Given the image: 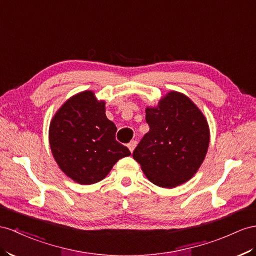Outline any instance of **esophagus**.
I'll return each mask as SVG.
<instances>
[{"label": "esophagus", "instance_id": "obj_1", "mask_svg": "<svg viewBox=\"0 0 256 256\" xmlns=\"http://www.w3.org/2000/svg\"><path fill=\"white\" fill-rule=\"evenodd\" d=\"M136 146H137V142H136V140H132V142H130L128 144V147L130 152H134V149H135Z\"/></svg>", "mask_w": 256, "mask_h": 256}]
</instances>
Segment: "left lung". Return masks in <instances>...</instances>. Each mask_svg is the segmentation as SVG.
Returning <instances> with one entry per match:
<instances>
[{"mask_svg": "<svg viewBox=\"0 0 256 256\" xmlns=\"http://www.w3.org/2000/svg\"><path fill=\"white\" fill-rule=\"evenodd\" d=\"M149 132L133 152L152 184L174 188L198 172L204 160L210 128L206 118L185 94L170 90L154 107H146Z\"/></svg>", "mask_w": 256, "mask_h": 256, "instance_id": "obj_1", "label": "left lung"}]
</instances>
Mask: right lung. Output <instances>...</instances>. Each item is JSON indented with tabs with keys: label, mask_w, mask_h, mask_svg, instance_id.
Here are the masks:
<instances>
[{
	"label": "right lung",
	"mask_w": 256,
	"mask_h": 256,
	"mask_svg": "<svg viewBox=\"0 0 256 256\" xmlns=\"http://www.w3.org/2000/svg\"><path fill=\"white\" fill-rule=\"evenodd\" d=\"M106 102L93 90L66 100L50 123L52 154L62 171L81 185L104 180L130 150L116 140V128L106 116Z\"/></svg>",
	"instance_id": "add662e5"
}]
</instances>
